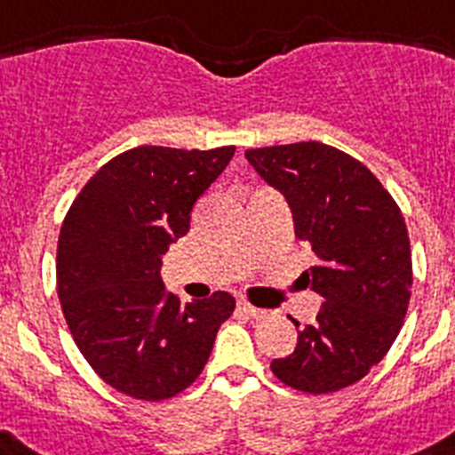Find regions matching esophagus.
I'll list each match as a JSON object with an SVG mask.
<instances>
[{"instance_id":"1","label":"esophagus","mask_w":455,"mask_h":455,"mask_svg":"<svg viewBox=\"0 0 455 455\" xmlns=\"http://www.w3.org/2000/svg\"><path fill=\"white\" fill-rule=\"evenodd\" d=\"M238 309L243 311V314L251 315V318H267L270 315V311L267 309H259V307H254V304L244 302V299H240L238 302Z\"/></svg>"}]
</instances>
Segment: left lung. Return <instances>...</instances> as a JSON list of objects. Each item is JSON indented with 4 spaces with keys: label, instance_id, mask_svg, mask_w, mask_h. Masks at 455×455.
<instances>
[{
    "label": "left lung",
    "instance_id": "8db88e82",
    "mask_svg": "<svg viewBox=\"0 0 455 455\" xmlns=\"http://www.w3.org/2000/svg\"><path fill=\"white\" fill-rule=\"evenodd\" d=\"M244 157L286 199L295 238L318 259L302 276L325 299L293 353L272 359V373L299 392H339L362 380L401 331L412 291L405 220L380 180L334 146L299 141Z\"/></svg>",
    "mask_w": 455,
    "mask_h": 455
}]
</instances>
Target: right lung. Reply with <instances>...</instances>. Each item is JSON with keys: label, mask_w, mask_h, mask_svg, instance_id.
<instances>
[{"label": "right lung", "mask_w": 455, "mask_h": 455, "mask_svg": "<svg viewBox=\"0 0 455 455\" xmlns=\"http://www.w3.org/2000/svg\"><path fill=\"white\" fill-rule=\"evenodd\" d=\"M235 148L137 146L82 188L61 224L57 291L80 353L102 380L141 401L176 396L199 378L235 299L217 291L180 304L164 291L169 244Z\"/></svg>", "instance_id": "add662e5"}]
</instances>
